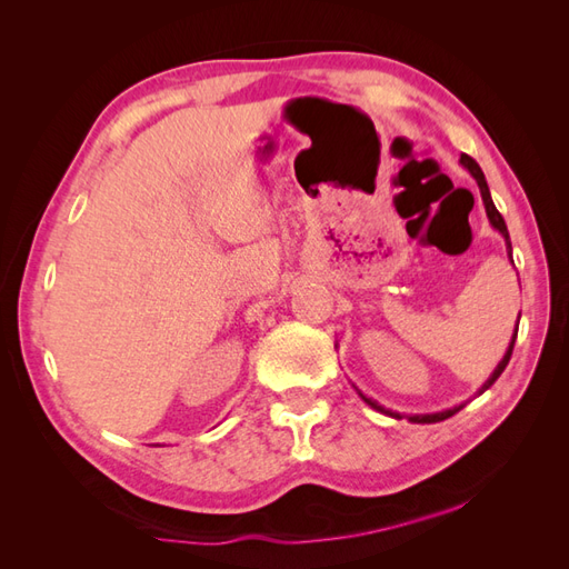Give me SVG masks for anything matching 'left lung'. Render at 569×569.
I'll return each mask as SVG.
<instances>
[{"mask_svg": "<svg viewBox=\"0 0 569 569\" xmlns=\"http://www.w3.org/2000/svg\"><path fill=\"white\" fill-rule=\"evenodd\" d=\"M460 166L468 170V173L477 180V184H479V194H481V201H485V209H487V218H489V222H491V228L493 230H498L501 232V237L506 239V249H508V258L512 261V244H510V234H508V228H506V220H503V216L496 211V206H493V199H491V192H489V184H487V178H485V173H481V168H479V163L472 159V157H468V153H462L460 157ZM518 322H520V318H518ZM515 339H518V330H515V335H512V339H510V343H508V351H506V356L501 358V363L496 366V370L491 372V377L489 380L479 387V391H477V396L479 393H485L498 377H501V372L506 370V366H508V360H510V356H512V347H515ZM358 391V389H356ZM358 396L360 399H363L370 408H375V410H380V412H385V416H389V418H396V420H403V418H408L410 422H420V425H429V422H441V420H446V418H451V416H456V412L465 406V403H460V406H453V408H446V410H439V412H416V416H401V412H396V410H389V408H385V406H380L377 403L375 399H368L366 393H360L358 391Z\"/></svg>", "mask_w": 569, "mask_h": 569, "instance_id": "left-lung-1", "label": "left lung"}]
</instances>
